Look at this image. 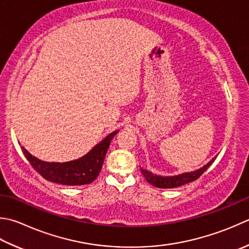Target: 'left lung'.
Masks as SVG:
<instances>
[{
    "instance_id": "8db88e82",
    "label": "left lung",
    "mask_w": 249,
    "mask_h": 249,
    "mask_svg": "<svg viewBox=\"0 0 249 249\" xmlns=\"http://www.w3.org/2000/svg\"><path fill=\"white\" fill-rule=\"evenodd\" d=\"M215 160H216V157L213 158L212 160H209L206 165H204V166L199 169L194 170V172L176 175V176H160V175H155L153 173L149 172L147 169L140 168V170L144 176L145 180H147L149 183L152 184V186L157 188H162V189H170V188H177L180 186H183V184L192 182L194 180H196L204 172H205V170H207V168L211 166L213 162H215Z\"/></svg>"
}]
</instances>
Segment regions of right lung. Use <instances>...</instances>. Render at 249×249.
<instances>
[{"label":"right lung","instance_id":"right-lung-1","mask_svg":"<svg viewBox=\"0 0 249 249\" xmlns=\"http://www.w3.org/2000/svg\"><path fill=\"white\" fill-rule=\"evenodd\" d=\"M118 131L115 130L109 134L84 157L70 162H44L33 157L23 147H21V150L31 166L48 181L66 186H82L91 183L98 177L111 140L118 134Z\"/></svg>","mask_w":249,"mask_h":249}]
</instances>
